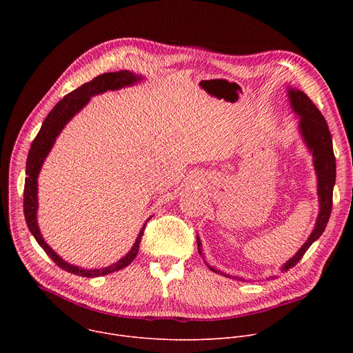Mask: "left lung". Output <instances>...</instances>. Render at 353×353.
Masks as SVG:
<instances>
[{
	"instance_id": "left-lung-1",
	"label": "left lung",
	"mask_w": 353,
	"mask_h": 353,
	"mask_svg": "<svg viewBox=\"0 0 353 353\" xmlns=\"http://www.w3.org/2000/svg\"><path fill=\"white\" fill-rule=\"evenodd\" d=\"M288 97H289V103L293 113L300 119L299 132L301 138H303L307 149L310 150V154L313 155V166L317 174V195H319L320 211L317 215L314 229L310 233L307 241L299 248L297 253L290 260H288L279 268L281 272H286L288 270L294 267L301 260V257L305 256L309 247L323 234L332 210V190L335 185V176H336L332 138H331V132L328 130L325 119L323 117L320 110L316 108V105L312 102L305 92L288 86ZM196 245H198V253L203 256V243H201L198 236H196ZM208 268L228 278H234V279L237 278V276H230L228 274L219 272L210 265Z\"/></svg>"
}]
</instances>
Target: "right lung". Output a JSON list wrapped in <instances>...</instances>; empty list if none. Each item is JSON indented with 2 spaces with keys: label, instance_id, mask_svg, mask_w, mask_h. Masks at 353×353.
Wrapping results in <instances>:
<instances>
[{
  "label": "right lung",
  "instance_id": "add662e5",
  "mask_svg": "<svg viewBox=\"0 0 353 353\" xmlns=\"http://www.w3.org/2000/svg\"><path fill=\"white\" fill-rule=\"evenodd\" d=\"M143 79L142 75L132 74L131 71H119V72H106L103 75H99L90 82L83 83L78 89L72 90L67 96L63 97V100L53 108V110L48 113V116L44 119L40 131L37 132L36 138L32 142L30 150L28 154V161H26V179H25V190H23V212H25V219L26 225L36 239V241L40 244V247L46 251V254L52 259L60 268L65 270L67 272L79 275V276H86V278H96V276H102L112 274L114 271H119L128 264L132 263V260L137 257L138 250H139V243L143 236L145 225L146 222L152 218L150 216L139 230V234L135 239V243L132 244L131 250L128 253L120 259L117 263L106 267V268H100V270H85L77 265H72L67 261H64L56 251L50 247L39 229L37 225V177L41 170V166L47 158V155L52 150L57 137L61 134L63 128L70 123V120L78 114L88 103L92 96L105 93L108 90H119L125 86H132Z\"/></svg>",
  "mask_w": 353,
  "mask_h": 353
}]
</instances>
